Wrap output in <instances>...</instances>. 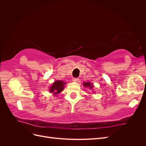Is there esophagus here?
I'll return each mask as SVG.
<instances>
[{"label":"esophagus","instance_id":"1","mask_svg":"<svg viewBox=\"0 0 146 146\" xmlns=\"http://www.w3.org/2000/svg\"><path fill=\"white\" fill-rule=\"evenodd\" d=\"M79 79L78 78H72V81L75 82H77L78 81Z\"/></svg>","mask_w":146,"mask_h":146}]
</instances>
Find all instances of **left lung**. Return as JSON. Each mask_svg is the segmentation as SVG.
I'll list each match as a JSON object with an SVG mask.
<instances>
[{
  "mask_svg": "<svg viewBox=\"0 0 146 146\" xmlns=\"http://www.w3.org/2000/svg\"><path fill=\"white\" fill-rule=\"evenodd\" d=\"M83 86H85V87L90 88V89H92V88H93V85H92V84H91V83H90V82L83 83Z\"/></svg>",
  "mask_w": 146,
  "mask_h": 146,
  "instance_id": "obj_1",
  "label": "left lung"
}]
</instances>
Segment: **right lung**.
I'll return each instance as SVG.
<instances>
[{"label":"right lung","instance_id":"add662e5","mask_svg":"<svg viewBox=\"0 0 146 146\" xmlns=\"http://www.w3.org/2000/svg\"><path fill=\"white\" fill-rule=\"evenodd\" d=\"M64 85H66V83L63 81H56L53 83V85L50 87V91L52 93H54V94H59L60 92L63 90Z\"/></svg>","mask_w":146,"mask_h":146}]
</instances>
